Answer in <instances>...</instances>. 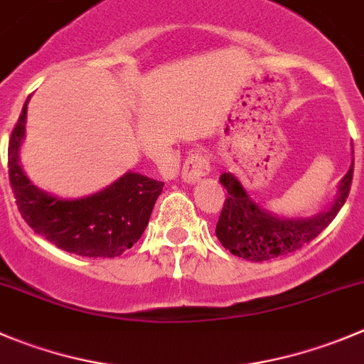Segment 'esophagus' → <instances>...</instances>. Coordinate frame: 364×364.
I'll use <instances>...</instances> for the list:
<instances>
[{
	"label": "esophagus",
	"instance_id": "obj_1",
	"mask_svg": "<svg viewBox=\"0 0 364 364\" xmlns=\"http://www.w3.org/2000/svg\"><path fill=\"white\" fill-rule=\"evenodd\" d=\"M210 166L209 159L203 154H193L186 159L184 169H182V176L188 182H196V180L203 178V176L209 175Z\"/></svg>",
	"mask_w": 364,
	"mask_h": 364
}]
</instances>
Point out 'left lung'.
<instances>
[{
	"label": "left lung",
	"instance_id": "8db88e82",
	"mask_svg": "<svg viewBox=\"0 0 364 364\" xmlns=\"http://www.w3.org/2000/svg\"><path fill=\"white\" fill-rule=\"evenodd\" d=\"M354 162L341 178L334 202L325 213L313 218H280L252 202L240 180L232 173H223L220 182L227 189L223 209L216 225V236L230 254L247 261H268L291 254L323 232L340 213L350 193Z\"/></svg>",
	"mask_w": 364,
	"mask_h": 364
}]
</instances>
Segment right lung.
Returning a JSON list of instances; mask_svg holds the SVG:
<instances>
[{
	"label": "right lung",
	"instance_id": "1",
	"mask_svg": "<svg viewBox=\"0 0 364 364\" xmlns=\"http://www.w3.org/2000/svg\"><path fill=\"white\" fill-rule=\"evenodd\" d=\"M26 105L28 100L9 141V178L23 220L55 247L82 257H117L132 248L143 236L164 182L128 171L85 198L65 200L41 191L19 164Z\"/></svg>",
	"mask_w": 364,
	"mask_h": 364
}]
</instances>
